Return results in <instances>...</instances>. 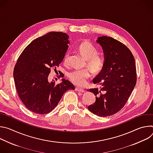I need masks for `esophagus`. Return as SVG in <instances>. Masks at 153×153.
<instances>
[{"label": "esophagus", "mask_w": 153, "mask_h": 153, "mask_svg": "<svg viewBox=\"0 0 153 153\" xmlns=\"http://www.w3.org/2000/svg\"><path fill=\"white\" fill-rule=\"evenodd\" d=\"M76 91H78V92H81V93H84L85 92V90L80 88H79V87H76Z\"/></svg>", "instance_id": "1"}]
</instances>
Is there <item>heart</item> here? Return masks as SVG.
I'll return each mask as SVG.
<instances>
[{
    "label": "heart",
    "mask_w": 153,
    "mask_h": 153,
    "mask_svg": "<svg viewBox=\"0 0 153 153\" xmlns=\"http://www.w3.org/2000/svg\"><path fill=\"white\" fill-rule=\"evenodd\" d=\"M79 52L86 59V64L94 73L100 72L103 68L105 60L103 56L99 54L98 48L89 42H84L78 47ZM70 57V53L67 52L64 57V62L67 63ZM91 76L88 68L74 70L68 73L70 80L76 85L84 86Z\"/></svg>",
    "instance_id": "obj_1"
}]
</instances>
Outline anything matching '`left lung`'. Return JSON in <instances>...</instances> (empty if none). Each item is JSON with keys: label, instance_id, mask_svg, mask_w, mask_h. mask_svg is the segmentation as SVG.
I'll use <instances>...</instances> for the list:
<instances>
[{"label": "left lung", "instance_id": "8db88e82", "mask_svg": "<svg viewBox=\"0 0 153 153\" xmlns=\"http://www.w3.org/2000/svg\"><path fill=\"white\" fill-rule=\"evenodd\" d=\"M97 42L103 50L105 63L93 79L100 88L88 90L96 96L88 108L98 116L106 117L119 112L131 94L137 82L136 67L131 51L123 43L106 36L99 37Z\"/></svg>", "mask_w": 153, "mask_h": 153}]
</instances>
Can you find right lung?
I'll list each match as a JSON object with an SVG mask.
<instances>
[{"label":"right lung","instance_id":"right-lung-1","mask_svg":"<svg viewBox=\"0 0 153 153\" xmlns=\"http://www.w3.org/2000/svg\"><path fill=\"white\" fill-rule=\"evenodd\" d=\"M68 38L65 33H48L33 40L16 62L13 76L18 96L34 113H50L65 92L75 89L68 80L63 79L58 84L48 80L51 68L56 70L64 58L68 47Z\"/></svg>","mask_w":153,"mask_h":153}]
</instances>
